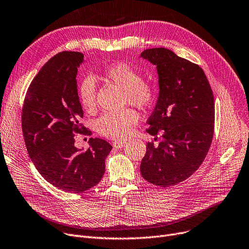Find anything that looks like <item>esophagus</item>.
<instances>
[{
	"mask_svg": "<svg viewBox=\"0 0 249 249\" xmlns=\"http://www.w3.org/2000/svg\"><path fill=\"white\" fill-rule=\"evenodd\" d=\"M127 142L126 141H122V140H116L113 142V147L115 148H123L125 146Z\"/></svg>",
	"mask_w": 249,
	"mask_h": 249,
	"instance_id": "esophagus-1",
	"label": "esophagus"
}]
</instances>
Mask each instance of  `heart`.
<instances>
[{"label":"heart","mask_w":249,"mask_h":249,"mask_svg":"<svg viewBox=\"0 0 249 249\" xmlns=\"http://www.w3.org/2000/svg\"><path fill=\"white\" fill-rule=\"evenodd\" d=\"M100 77L124 91L126 101L139 108L150 106L155 99V89L150 83L142 80L141 73L124 62H116L104 69ZM97 88L93 78L87 77L79 86V99L82 107L91 112L96 107ZM139 116L133 109L120 113H105L99 118L95 127L99 134L111 139L126 138L132 127L137 124Z\"/></svg>","instance_id":"1"}]
</instances>
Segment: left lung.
I'll use <instances>...</instances> for the list:
<instances>
[{
    "label": "left lung",
    "instance_id": "obj_1",
    "mask_svg": "<svg viewBox=\"0 0 249 249\" xmlns=\"http://www.w3.org/2000/svg\"><path fill=\"white\" fill-rule=\"evenodd\" d=\"M141 58L156 66L159 95L147 132L162 133L148 143L140 171L154 185L168 187L190 177L201 165L214 131V98L199 66L165 48L147 49Z\"/></svg>",
    "mask_w": 249,
    "mask_h": 249
}]
</instances>
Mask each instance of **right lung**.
I'll return each instance as SVG.
<instances>
[{"instance_id": "1", "label": "right lung", "mask_w": 249, "mask_h": 249, "mask_svg": "<svg viewBox=\"0 0 249 249\" xmlns=\"http://www.w3.org/2000/svg\"><path fill=\"white\" fill-rule=\"evenodd\" d=\"M84 55L62 52L50 59L32 81L25 97L22 129L29 156L40 174L66 192L79 193L98 184L105 173L112 146L90 138L87 150L75 146L83 109L77 89L79 66Z\"/></svg>"}]
</instances>
